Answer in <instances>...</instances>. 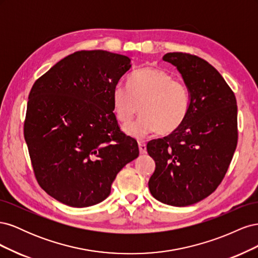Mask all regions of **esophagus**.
<instances>
[{
    "instance_id": "1",
    "label": "esophagus",
    "mask_w": 258,
    "mask_h": 258,
    "mask_svg": "<svg viewBox=\"0 0 258 258\" xmlns=\"http://www.w3.org/2000/svg\"><path fill=\"white\" fill-rule=\"evenodd\" d=\"M140 154H146V144L144 142H139Z\"/></svg>"
}]
</instances>
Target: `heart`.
I'll use <instances>...</instances> for the list:
<instances>
[{
  "instance_id": "b5f03b06",
  "label": "heart",
  "mask_w": 258,
  "mask_h": 258,
  "mask_svg": "<svg viewBox=\"0 0 258 258\" xmlns=\"http://www.w3.org/2000/svg\"><path fill=\"white\" fill-rule=\"evenodd\" d=\"M114 113L127 124L140 112L142 116L126 132L141 139L153 132L172 134L182 126L189 107L188 92L182 83L157 68H145L128 80V87L117 85L112 92Z\"/></svg>"
}]
</instances>
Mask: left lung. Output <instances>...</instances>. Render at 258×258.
<instances>
[{"label": "left lung", "mask_w": 258, "mask_h": 258, "mask_svg": "<svg viewBox=\"0 0 258 258\" xmlns=\"http://www.w3.org/2000/svg\"><path fill=\"white\" fill-rule=\"evenodd\" d=\"M162 59L181 74L189 107L177 130L148 142L156 165L148 188L162 204L186 207L210 196L227 172L238 141L237 101L206 60L183 52H168Z\"/></svg>", "instance_id": "left-lung-1"}]
</instances>
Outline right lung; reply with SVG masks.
<instances>
[{
    "instance_id": "1",
    "label": "right lung",
    "mask_w": 258,
    "mask_h": 258,
    "mask_svg": "<svg viewBox=\"0 0 258 258\" xmlns=\"http://www.w3.org/2000/svg\"><path fill=\"white\" fill-rule=\"evenodd\" d=\"M131 59L82 50L57 62L30 91L25 139L36 179L49 196L86 208L111 194L117 173L139 156L120 131L112 92Z\"/></svg>"
}]
</instances>
